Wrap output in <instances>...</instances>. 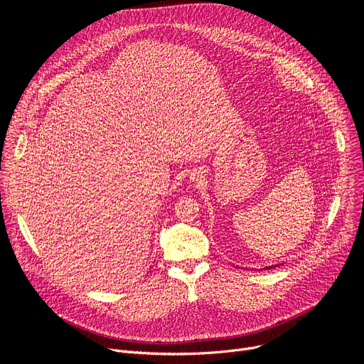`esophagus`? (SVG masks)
I'll use <instances>...</instances> for the list:
<instances>
[{
    "instance_id": "34e87169",
    "label": "esophagus",
    "mask_w": 364,
    "mask_h": 364,
    "mask_svg": "<svg viewBox=\"0 0 364 364\" xmlns=\"http://www.w3.org/2000/svg\"><path fill=\"white\" fill-rule=\"evenodd\" d=\"M193 181H198V178H200V176H198V173H191V177H190Z\"/></svg>"
}]
</instances>
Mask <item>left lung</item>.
<instances>
[{"label": "left lung", "mask_w": 364, "mask_h": 364, "mask_svg": "<svg viewBox=\"0 0 364 364\" xmlns=\"http://www.w3.org/2000/svg\"><path fill=\"white\" fill-rule=\"evenodd\" d=\"M275 267H278V265H272V267H267L265 269H271V268H275Z\"/></svg>", "instance_id": "8db88e82"}]
</instances>
